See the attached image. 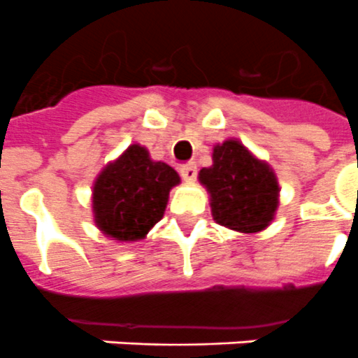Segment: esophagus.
<instances>
[{
  "label": "esophagus",
  "mask_w": 358,
  "mask_h": 358,
  "mask_svg": "<svg viewBox=\"0 0 358 358\" xmlns=\"http://www.w3.org/2000/svg\"><path fill=\"white\" fill-rule=\"evenodd\" d=\"M179 172H181V177L186 182H194L195 177H197V166H195V163L182 164L181 169H179Z\"/></svg>",
  "instance_id": "obj_1"
}]
</instances>
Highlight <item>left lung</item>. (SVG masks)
Masks as SVG:
<instances>
[{"instance_id":"left-lung-1","label":"left lung","mask_w":358,"mask_h":358,"mask_svg":"<svg viewBox=\"0 0 358 358\" xmlns=\"http://www.w3.org/2000/svg\"><path fill=\"white\" fill-rule=\"evenodd\" d=\"M199 182L206 188L215 222L243 235L271 226L280 208L274 169L236 138L213 145L211 166L201 169Z\"/></svg>"}]
</instances>
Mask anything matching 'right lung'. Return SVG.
Returning <instances> with one entry per match:
<instances>
[{
  "label": "right lung",
  "mask_w": 358,
  "mask_h": 358,
  "mask_svg": "<svg viewBox=\"0 0 358 358\" xmlns=\"http://www.w3.org/2000/svg\"><path fill=\"white\" fill-rule=\"evenodd\" d=\"M177 185L181 177L170 164L152 159L143 145H129L94 179V226L116 242H140L163 218L170 189Z\"/></svg>",
  "instance_id": "right-lung-1"
}]
</instances>
